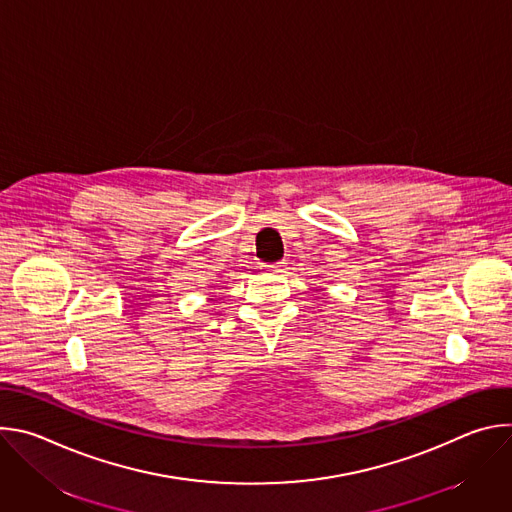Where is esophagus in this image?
<instances>
[{"label": "esophagus", "mask_w": 512, "mask_h": 512, "mask_svg": "<svg viewBox=\"0 0 512 512\" xmlns=\"http://www.w3.org/2000/svg\"><path fill=\"white\" fill-rule=\"evenodd\" d=\"M269 271H273V273H281V271H285V263L283 261H277V263H269V265H265Z\"/></svg>", "instance_id": "obj_1"}]
</instances>
